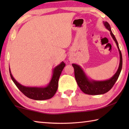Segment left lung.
<instances>
[{
  "instance_id": "8db88e82",
  "label": "left lung",
  "mask_w": 129,
  "mask_h": 129,
  "mask_svg": "<svg viewBox=\"0 0 129 129\" xmlns=\"http://www.w3.org/2000/svg\"><path fill=\"white\" fill-rule=\"evenodd\" d=\"M104 25L107 29L110 32L111 36H112L113 39H114V40L115 41V42L117 45L120 54V62L119 68L118 69V71L110 79L106 81H90L87 78L86 75H85L84 72H83L82 69L81 68L80 66L75 64H72V66L74 68V70H75V78L76 81H77L78 85L80 87L81 90L84 93L87 94L99 95L108 92L114 86L115 82H116L118 78L119 77L122 69V57L121 52L120 51L118 46V42L114 35L112 33L109 24L106 21V22L104 23Z\"/></svg>"
}]
</instances>
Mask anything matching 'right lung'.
<instances>
[{
    "instance_id": "1",
    "label": "right lung",
    "mask_w": 129,
    "mask_h": 129,
    "mask_svg": "<svg viewBox=\"0 0 129 129\" xmlns=\"http://www.w3.org/2000/svg\"><path fill=\"white\" fill-rule=\"evenodd\" d=\"M65 66V64L62 62L60 65L56 67L53 70V74L49 84L45 88H35V87H26L21 85L14 79L10 73L12 80L19 90L26 97L35 100H48L55 94L58 88V82L62 71Z\"/></svg>"
}]
</instances>
